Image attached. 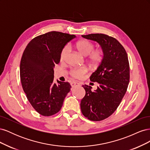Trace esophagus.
I'll return each instance as SVG.
<instances>
[{
    "mask_svg": "<svg viewBox=\"0 0 150 150\" xmlns=\"http://www.w3.org/2000/svg\"><path fill=\"white\" fill-rule=\"evenodd\" d=\"M79 85H80L79 83H77V82H72V83H71V86L72 88L75 87V86H78Z\"/></svg>",
    "mask_w": 150,
    "mask_h": 150,
    "instance_id": "34e87169",
    "label": "esophagus"
}]
</instances>
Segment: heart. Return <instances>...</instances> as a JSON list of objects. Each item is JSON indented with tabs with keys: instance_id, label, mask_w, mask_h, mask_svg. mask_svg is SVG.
Here are the masks:
<instances>
[{
	"instance_id": "1",
	"label": "heart",
	"mask_w": 150,
	"mask_h": 150,
	"mask_svg": "<svg viewBox=\"0 0 150 150\" xmlns=\"http://www.w3.org/2000/svg\"><path fill=\"white\" fill-rule=\"evenodd\" d=\"M76 47L78 51L84 56H88V61L93 66H98L103 59L104 53L101 49H94V44L87 40H82L76 44ZM69 52V47L66 46L62 48L60 54L61 61H64ZM88 71L85 67L73 68L70 71V74L72 77L76 79H81Z\"/></svg>"
}]
</instances>
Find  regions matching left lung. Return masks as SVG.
Segmentation results:
<instances>
[{"label":"left lung","mask_w":150,"mask_h":150,"mask_svg":"<svg viewBox=\"0 0 150 150\" xmlns=\"http://www.w3.org/2000/svg\"><path fill=\"white\" fill-rule=\"evenodd\" d=\"M82 37L96 41L104 53L100 64L90 77L99 84L94 91L83 85L86 94L81 101L83 115L91 121H102L110 116L119 106L129 82V64L123 46L115 38L104 34Z\"/></svg>","instance_id":"8db88e82"}]
</instances>
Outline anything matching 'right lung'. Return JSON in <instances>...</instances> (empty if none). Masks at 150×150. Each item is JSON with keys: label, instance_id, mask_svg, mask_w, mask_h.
I'll use <instances>...</instances> for the list:
<instances>
[{"label": "right lung", "instance_id": "add662e5", "mask_svg": "<svg viewBox=\"0 0 150 150\" xmlns=\"http://www.w3.org/2000/svg\"><path fill=\"white\" fill-rule=\"evenodd\" d=\"M74 35L49 32L32 39L24 50L20 64V78L26 97L40 115L50 116L61 110L70 91L68 82L54 83V67L60 62L62 48Z\"/></svg>", "mask_w": 150, "mask_h": 150}]
</instances>
